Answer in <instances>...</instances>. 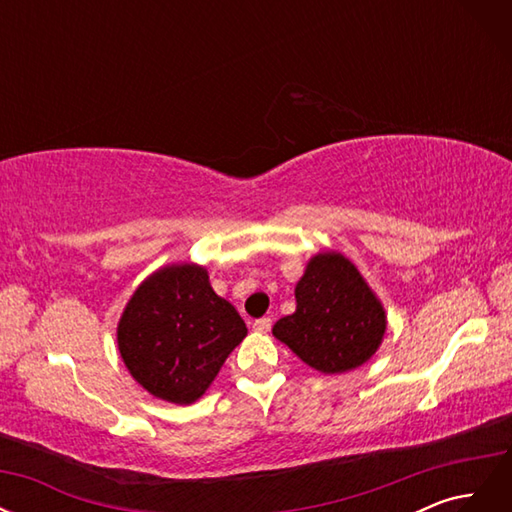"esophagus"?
<instances>
[{"instance_id": "1", "label": "esophagus", "mask_w": 512, "mask_h": 512, "mask_svg": "<svg viewBox=\"0 0 512 512\" xmlns=\"http://www.w3.org/2000/svg\"><path fill=\"white\" fill-rule=\"evenodd\" d=\"M271 318H258L256 322H254V329L256 331H260V333H267V331H271Z\"/></svg>"}]
</instances>
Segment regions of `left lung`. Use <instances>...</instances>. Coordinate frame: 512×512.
Segmentation results:
<instances>
[{"label": "left lung", "mask_w": 512, "mask_h": 512, "mask_svg": "<svg viewBox=\"0 0 512 512\" xmlns=\"http://www.w3.org/2000/svg\"><path fill=\"white\" fill-rule=\"evenodd\" d=\"M297 312L275 322L273 335L322 374H344L369 361L386 316L363 275L342 254H316L294 288Z\"/></svg>", "instance_id": "1"}]
</instances>
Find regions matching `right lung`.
Wrapping results in <instances>:
<instances>
[{
	"label": "right lung",
	"instance_id": "add662e5",
	"mask_svg": "<svg viewBox=\"0 0 512 512\" xmlns=\"http://www.w3.org/2000/svg\"><path fill=\"white\" fill-rule=\"evenodd\" d=\"M247 335L198 265L164 267L145 280L119 320L117 342L132 378L153 397L188 406L203 395Z\"/></svg>",
	"mask_w": 512,
	"mask_h": 512
}]
</instances>
